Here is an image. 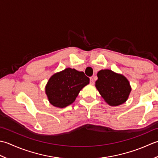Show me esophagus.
I'll return each instance as SVG.
<instances>
[{
  "label": "esophagus",
  "mask_w": 158,
  "mask_h": 158,
  "mask_svg": "<svg viewBox=\"0 0 158 158\" xmlns=\"http://www.w3.org/2000/svg\"><path fill=\"white\" fill-rule=\"evenodd\" d=\"M90 84H91V85H94V80H93V78H90Z\"/></svg>",
  "instance_id": "obj_1"
}]
</instances>
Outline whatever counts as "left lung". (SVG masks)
<instances>
[{
	"instance_id": "obj_1",
	"label": "left lung",
	"mask_w": 158,
	"mask_h": 158,
	"mask_svg": "<svg viewBox=\"0 0 158 158\" xmlns=\"http://www.w3.org/2000/svg\"><path fill=\"white\" fill-rule=\"evenodd\" d=\"M97 76L95 87L108 105L118 106L127 100L131 87L126 77L108 69L99 71Z\"/></svg>"
}]
</instances>
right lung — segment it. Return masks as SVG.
<instances>
[{
	"label": "right lung",
	"instance_id": "obj_1",
	"mask_svg": "<svg viewBox=\"0 0 158 158\" xmlns=\"http://www.w3.org/2000/svg\"><path fill=\"white\" fill-rule=\"evenodd\" d=\"M89 78L83 72L70 67L50 77L45 87L50 104L62 108L72 104L80 91L89 84Z\"/></svg>",
	"mask_w": 158,
	"mask_h": 158
}]
</instances>
